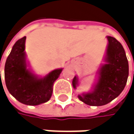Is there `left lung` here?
Returning a JSON list of instances; mask_svg holds the SVG:
<instances>
[{"label":"left lung","mask_w":134,"mask_h":134,"mask_svg":"<svg viewBox=\"0 0 134 134\" xmlns=\"http://www.w3.org/2000/svg\"><path fill=\"white\" fill-rule=\"evenodd\" d=\"M108 46L105 58L106 64L99 71V80L93 90L78 96L79 99L90 106H103L115 98L124 90L129 75V65L124 48L115 38L107 36ZM78 85V78L72 80L73 88Z\"/></svg>","instance_id":"1"}]
</instances>
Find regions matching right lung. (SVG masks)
I'll return each mask as SVG.
<instances>
[{
    "label": "right lung",
    "instance_id": "obj_1",
    "mask_svg": "<svg viewBox=\"0 0 134 134\" xmlns=\"http://www.w3.org/2000/svg\"><path fill=\"white\" fill-rule=\"evenodd\" d=\"M26 37L18 40L6 60L4 79L9 92L20 103L37 106L48 102L52 94L53 84L62 69L52 71L38 78L27 69L25 54Z\"/></svg>",
    "mask_w": 134,
    "mask_h": 134
}]
</instances>
